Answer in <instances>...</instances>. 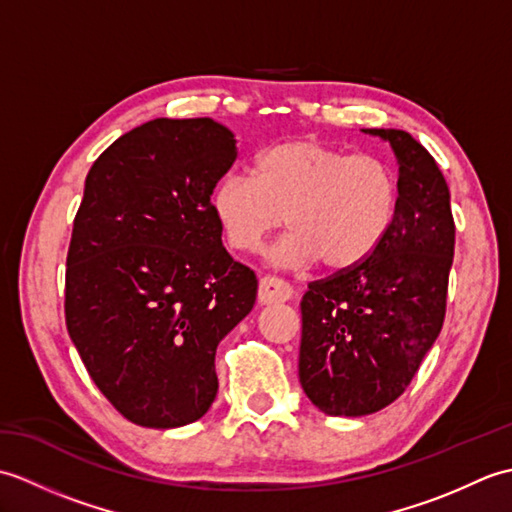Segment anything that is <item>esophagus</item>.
<instances>
[{
    "label": "esophagus",
    "instance_id": "34e87169",
    "mask_svg": "<svg viewBox=\"0 0 512 512\" xmlns=\"http://www.w3.org/2000/svg\"><path fill=\"white\" fill-rule=\"evenodd\" d=\"M290 297H292V286L288 281L273 275H264L259 279V292H257L259 303H279V301H288Z\"/></svg>",
    "mask_w": 512,
    "mask_h": 512
}]
</instances>
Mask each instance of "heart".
<instances>
[{"mask_svg":"<svg viewBox=\"0 0 512 512\" xmlns=\"http://www.w3.org/2000/svg\"><path fill=\"white\" fill-rule=\"evenodd\" d=\"M250 173L217 180L213 215L239 253H255L286 220L290 231L268 253L281 268L319 259L332 270L354 268L383 244L396 220V173L376 156L286 140L259 151Z\"/></svg>","mask_w":512,"mask_h":512,"instance_id":"obj_1","label":"heart"}]
</instances>
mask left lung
<instances>
[{
  "mask_svg": "<svg viewBox=\"0 0 512 512\" xmlns=\"http://www.w3.org/2000/svg\"><path fill=\"white\" fill-rule=\"evenodd\" d=\"M398 158V211L365 262L301 299L299 380L328 416H367L402 396L447 314L455 222L438 162L402 129H363Z\"/></svg>",
  "mask_w": 512,
  "mask_h": 512,
  "instance_id": "8db88e82",
  "label": "left lung"
}]
</instances>
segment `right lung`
<instances>
[{"instance_id":"1","label":"right lung","mask_w":512,"mask_h":512,"mask_svg":"<svg viewBox=\"0 0 512 512\" xmlns=\"http://www.w3.org/2000/svg\"><path fill=\"white\" fill-rule=\"evenodd\" d=\"M237 158L213 118H156L96 158L74 217L65 325L129 422L173 429L217 394L215 350L255 306L257 277L222 246L211 206Z\"/></svg>"}]
</instances>
